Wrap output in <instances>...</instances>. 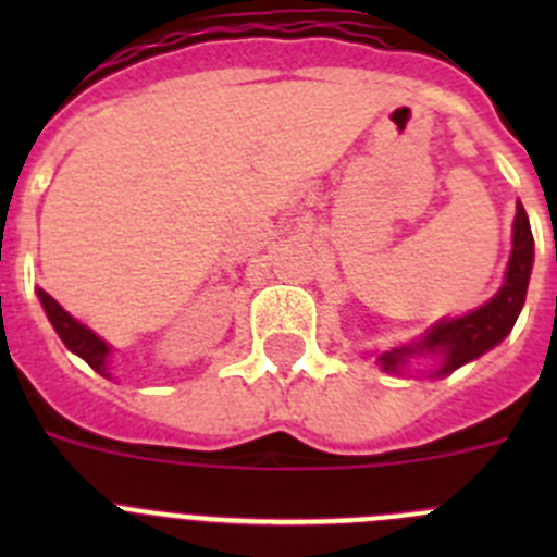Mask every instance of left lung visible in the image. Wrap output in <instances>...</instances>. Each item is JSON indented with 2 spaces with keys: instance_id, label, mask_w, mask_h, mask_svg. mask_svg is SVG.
Here are the masks:
<instances>
[{
  "instance_id": "left-lung-1",
  "label": "left lung",
  "mask_w": 557,
  "mask_h": 557,
  "mask_svg": "<svg viewBox=\"0 0 557 557\" xmlns=\"http://www.w3.org/2000/svg\"><path fill=\"white\" fill-rule=\"evenodd\" d=\"M535 245L533 231H530V220L524 206H516L513 220V250H510L508 270L502 278V287L491 301L482 307L471 309V312L460 314V318H444L435 326L426 329L412 343L396 346L391 351H379L376 362L382 371L387 373H405L407 368L421 362H430V376L441 379L449 376L466 362H474L485 351L499 346L502 339L508 337L513 329L516 318H519L524 298H528L530 273H533Z\"/></svg>"
}]
</instances>
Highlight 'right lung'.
Instances as JSON below:
<instances>
[{"label": "right lung", "instance_id": "add662e5", "mask_svg": "<svg viewBox=\"0 0 557 557\" xmlns=\"http://www.w3.org/2000/svg\"><path fill=\"white\" fill-rule=\"evenodd\" d=\"M38 301H41L44 312H47L49 323L58 332V337L63 339V346L69 348L72 354H77L81 359H86L88 366L95 368L97 373H102L106 379H111V371H108V357H111V346H108L106 339L100 334H95L88 326H83L81 321H75L61 304L52 298L44 289H36Z\"/></svg>", "mask_w": 557, "mask_h": 557}]
</instances>
